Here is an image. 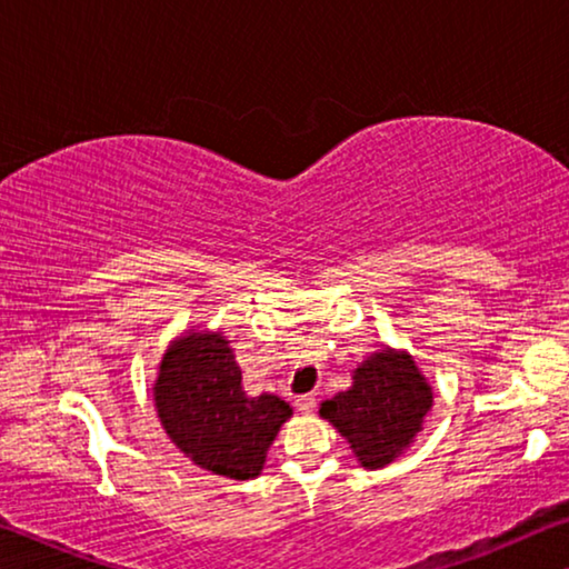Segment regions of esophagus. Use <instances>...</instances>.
<instances>
[{"label":"esophagus","instance_id":"esophagus-1","mask_svg":"<svg viewBox=\"0 0 569 569\" xmlns=\"http://www.w3.org/2000/svg\"><path fill=\"white\" fill-rule=\"evenodd\" d=\"M293 406H296V409H299L301 413H311L313 411V406H317V398H313V396H299V398H296V401H293Z\"/></svg>","mask_w":569,"mask_h":569}]
</instances>
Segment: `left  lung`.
<instances>
[{"label":"left lung","instance_id":"obj_1","mask_svg":"<svg viewBox=\"0 0 569 569\" xmlns=\"http://www.w3.org/2000/svg\"><path fill=\"white\" fill-rule=\"evenodd\" d=\"M435 403L427 376L406 350L383 345L352 370V386L327 398L319 417L347 439L358 465L380 470L417 442Z\"/></svg>","mask_w":569,"mask_h":569}]
</instances>
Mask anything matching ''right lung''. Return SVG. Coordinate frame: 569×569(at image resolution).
Masks as SVG:
<instances>
[{
    "label": "right lung",
    "mask_w": 569,
    "mask_h": 569,
    "mask_svg": "<svg viewBox=\"0 0 569 569\" xmlns=\"http://www.w3.org/2000/svg\"><path fill=\"white\" fill-rule=\"evenodd\" d=\"M152 401L160 427L201 470L252 480L293 409L273 393L248 396L230 339L186 329L158 362Z\"/></svg>",
    "instance_id": "add662e5"
}]
</instances>
